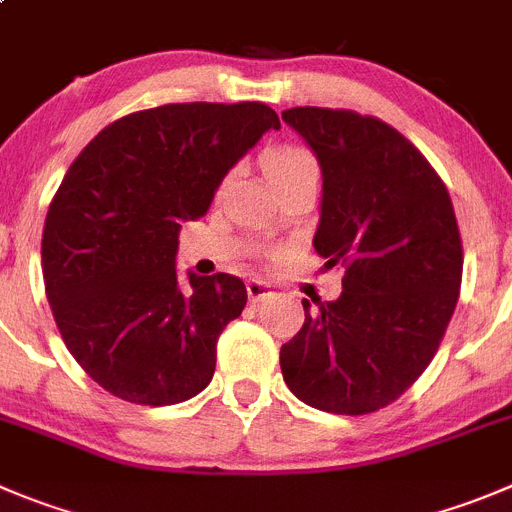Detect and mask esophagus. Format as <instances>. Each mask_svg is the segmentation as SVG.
<instances>
[{"label":"esophagus","instance_id":"obj_1","mask_svg":"<svg viewBox=\"0 0 512 512\" xmlns=\"http://www.w3.org/2000/svg\"><path fill=\"white\" fill-rule=\"evenodd\" d=\"M247 295H250L252 303H260V300L270 298L272 290L265 280H250V283H247Z\"/></svg>","mask_w":512,"mask_h":512}]
</instances>
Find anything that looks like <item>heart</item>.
<instances>
[{"label": "heart", "instance_id": "obj_1", "mask_svg": "<svg viewBox=\"0 0 512 512\" xmlns=\"http://www.w3.org/2000/svg\"><path fill=\"white\" fill-rule=\"evenodd\" d=\"M262 169H265L267 181L278 189L298 176H318V161L305 148L285 143V146L270 148L262 156Z\"/></svg>", "mask_w": 512, "mask_h": 512}]
</instances>
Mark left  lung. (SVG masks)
<instances>
[{
  "label": "left lung",
  "instance_id": "8db88e82",
  "mask_svg": "<svg viewBox=\"0 0 512 512\" xmlns=\"http://www.w3.org/2000/svg\"><path fill=\"white\" fill-rule=\"evenodd\" d=\"M323 171L313 247L346 267L343 293L310 310L280 348L288 389L331 414L389 407L422 376L450 326L462 240L450 191L417 146L381 118L288 108Z\"/></svg>",
  "mask_w": 512,
  "mask_h": 512
}]
</instances>
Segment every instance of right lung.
<instances>
[{
  "label": "right lung",
  "instance_id": "1",
  "mask_svg": "<svg viewBox=\"0 0 512 512\" xmlns=\"http://www.w3.org/2000/svg\"><path fill=\"white\" fill-rule=\"evenodd\" d=\"M267 128L270 105L169 103L108 123L70 164L47 209L42 275L60 336L85 374L141 407L212 381L217 338L247 288L217 272L179 288V229Z\"/></svg>",
  "mask_w": 512,
  "mask_h": 512
}]
</instances>
